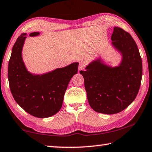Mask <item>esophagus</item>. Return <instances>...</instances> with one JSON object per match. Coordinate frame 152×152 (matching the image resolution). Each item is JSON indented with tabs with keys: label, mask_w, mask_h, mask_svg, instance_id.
<instances>
[{
	"label": "esophagus",
	"mask_w": 152,
	"mask_h": 152,
	"mask_svg": "<svg viewBox=\"0 0 152 152\" xmlns=\"http://www.w3.org/2000/svg\"><path fill=\"white\" fill-rule=\"evenodd\" d=\"M85 68V64H80L78 66V71H81L84 70V68Z\"/></svg>",
	"instance_id": "1"
}]
</instances>
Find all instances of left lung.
Masks as SVG:
<instances>
[{
    "label": "left lung",
    "instance_id": "8db88e82",
    "mask_svg": "<svg viewBox=\"0 0 152 152\" xmlns=\"http://www.w3.org/2000/svg\"><path fill=\"white\" fill-rule=\"evenodd\" d=\"M111 44L121 54L118 66L93 60L80 71L90 106L94 110L113 115L122 111L137 96L142 78V61L137 45L129 33L115 27Z\"/></svg>",
    "mask_w": 152,
    "mask_h": 152
}]
</instances>
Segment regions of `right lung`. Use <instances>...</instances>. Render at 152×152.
Segmentation results:
<instances>
[{"mask_svg":"<svg viewBox=\"0 0 152 152\" xmlns=\"http://www.w3.org/2000/svg\"><path fill=\"white\" fill-rule=\"evenodd\" d=\"M39 32L30 33L31 37ZM27 33L17 38L9 61L8 79L14 99L29 114L38 118L50 117L61 109L67 87L78 72V63L57 68L43 74H33L26 68L22 50Z\"/></svg>","mask_w":152,"mask_h":152,"instance_id":"right-lung-1","label":"right lung"}]
</instances>
